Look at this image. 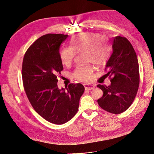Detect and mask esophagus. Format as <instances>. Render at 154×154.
<instances>
[{
	"instance_id": "34e87169",
	"label": "esophagus",
	"mask_w": 154,
	"mask_h": 154,
	"mask_svg": "<svg viewBox=\"0 0 154 154\" xmlns=\"http://www.w3.org/2000/svg\"><path fill=\"white\" fill-rule=\"evenodd\" d=\"M84 87L85 88V90H90L94 89L95 88V86L91 84H84Z\"/></svg>"
}]
</instances>
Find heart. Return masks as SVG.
Here are the masks:
<instances>
[{"instance_id":"obj_1","label":"heart","mask_w":154,"mask_h":154,"mask_svg":"<svg viewBox=\"0 0 154 154\" xmlns=\"http://www.w3.org/2000/svg\"><path fill=\"white\" fill-rule=\"evenodd\" d=\"M71 47L64 48L60 52V59L64 65L70 66L76 52H85L87 62L97 66L106 63L109 56V47L100 35L93 32L79 33L71 38ZM94 68L91 65L78 66L72 73L73 78L83 82H89L92 78Z\"/></svg>"}]
</instances>
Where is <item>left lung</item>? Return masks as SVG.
<instances>
[{
  "mask_svg": "<svg viewBox=\"0 0 154 154\" xmlns=\"http://www.w3.org/2000/svg\"><path fill=\"white\" fill-rule=\"evenodd\" d=\"M112 53L106 65L109 86L98 85L103 96L97 100L99 106L112 114L125 112L131 106L140 84L139 65L134 48L126 38L117 36L111 40Z\"/></svg>",
  "mask_w": 154,
  "mask_h": 154,
  "instance_id": "obj_1",
  "label": "left lung"
}]
</instances>
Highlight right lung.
I'll use <instances>...</instances> for the list:
<instances>
[{
    "instance_id": "obj_1",
    "label": "right lung",
    "mask_w": 154,
    "mask_h": 154,
    "mask_svg": "<svg viewBox=\"0 0 154 154\" xmlns=\"http://www.w3.org/2000/svg\"><path fill=\"white\" fill-rule=\"evenodd\" d=\"M68 35L49 33L31 45L23 60L24 91L35 111L47 121L63 125L76 114L85 91L81 83L57 87L58 76L63 70L59 48Z\"/></svg>"
}]
</instances>
